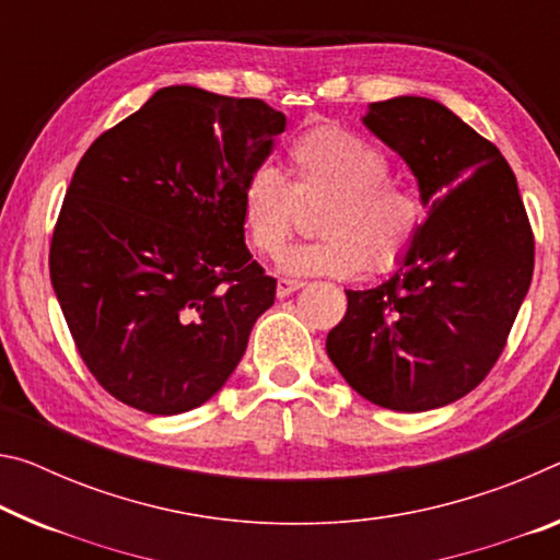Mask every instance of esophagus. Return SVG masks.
I'll return each mask as SVG.
<instances>
[{
	"label": "esophagus",
	"instance_id": "1",
	"mask_svg": "<svg viewBox=\"0 0 560 560\" xmlns=\"http://www.w3.org/2000/svg\"><path fill=\"white\" fill-rule=\"evenodd\" d=\"M304 283L296 281V279H279L277 281V296L279 299H287L289 294H294V291H299Z\"/></svg>",
	"mask_w": 560,
	"mask_h": 560
}]
</instances>
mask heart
<instances>
[{"instance_id": "1", "label": "heart", "mask_w": 560, "mask_h": 560, "mask_svg": "<svg viewBox=\"0 0 560 560\" xmlns=\"http://www.w3.org/2000/svg\"><path fill=\"white\" fill-rule=\"evenodd\" d=\"M291 184L271 164H256L238 186L246 236L273 256L291 236L301 203H322L318 242L294 244L279 256L287 277L351 279L392 271L421 236V194L392 179V162L376 144L341 127H316L289 144Z\"/></svg>"}]
</instances>
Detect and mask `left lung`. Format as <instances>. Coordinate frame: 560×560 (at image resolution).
<instances>
[{
	"label": "left lung",
	"mask_w": 560,
	"mask_h": 560,
	"mask_svg": "<svg viewBox=\"0 0 560 560\" xmlns=\"http://www.w3.org/2000/svg\"><path fill=\"white\" fill-rule=\"evenodd\" d=\"M361 121L411 168L429 214L392 277L346 291L326 353L366 401L431 411L499 361L534 277V232L503 154L443 104L394 96Z\"/></svg>",
	"instance_id": "1"
}]
</instances>
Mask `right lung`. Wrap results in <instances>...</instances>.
I'll return each instance as SVG.
<instances>
[{
	"instance_id": "right-lung-1",
	"label": "right lung",
	"mask_w": 560,
	"mask_h": 560,
	"mask_svg": "<svg viewBox=\"0 0 560 560\" xmlns=\"http://www.w3.org/2000/svg\"><path fill=\"white\" fill-rule=\"evenodd\" d=\"M287 117L261 100L166 86L86 149L49 248L79 357L121 404H207L277 296L244 244L238 186Z\"/></svg>"
}]
</instances>
